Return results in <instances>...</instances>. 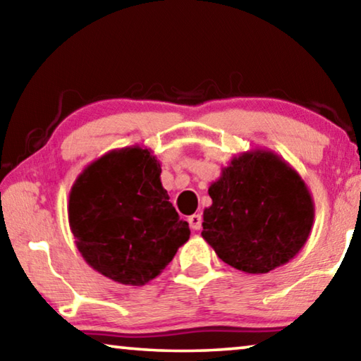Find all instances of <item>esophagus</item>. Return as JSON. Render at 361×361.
Here are the masks:
<instances>
[{
	"instance_id": "34e87169",
	"label": "esophagus",
	"mask_w": 361,
	"mask_h": 361,
	"mask_svg": "<svg viewBox=\"0 0 361 361\" xmlns=\"http://www.w3.org/2000/svg\"><path fill=\"white\" fill-rule=\"evenodd\" d=\"M188 221H190V226L192 228L194 231H199V230H201V226H202V215L201 214H192L190 219H188Z\"/></svg>"
}]
</instances>
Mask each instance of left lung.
Returning a JSON list of instances; mask_svg holds the SVG:
<instances>
[{
    "label": "left lung",
    "instance_id": "left-lung-1",
    "mask_svg": "<svg viewBox=\"0 0 361 361\" xmlns=\"http://www.w3.org/2000/svg\"><path fill=\"white\" fill-rule=\"evenodd\" d=\"M202 238L236 270L263 274L300 252L314 204L302 176L276 152L238 154L209 188Z\"/></svg>",
    "mask_w": 361,
    "mask_h": 361
}]
</instances>
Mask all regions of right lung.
<instances>
[{"mask_svg": "<svg viewBox=\"0 0 361 361\" xmlns=\"http://www.w3.org/2000/svg\"><path fill=\"white\" fill-rule=\"evenodd\" d=\"M160 171L151 149L122 147L87 165L68 194V225L78 252L112 281L145 286L190 239Z\"/></svg>", "mask_w": 361, "mask_h": 361, "instance_id": "right-lung-1", "label": "right lung"}]
</instances>
